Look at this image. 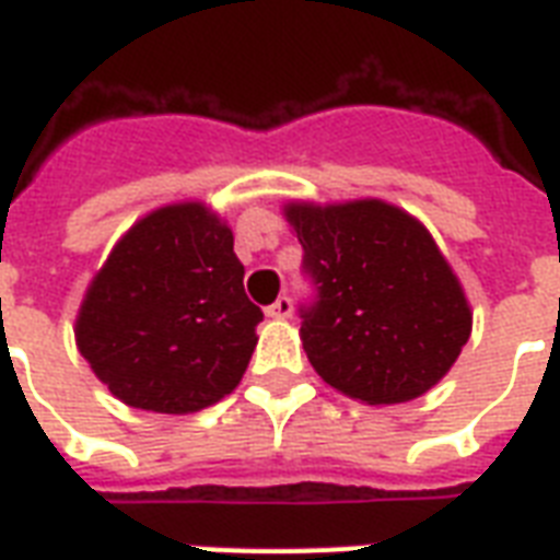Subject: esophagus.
<instances>
[{"instance_id":"esophagus-1","label":"esophagus","mask_w":560,"mask_h":560,"mask_svg":"<svg viewBox=\"0 0 560 560\" xmlns=\"http://www.w3.org/2000/svg\"><path fill=\"white\" fill-rule=\"evenodd\" d=\"M290 314H293V302H290V296H279L270 307H267V316H272V319H288Z\"/></svg>"}]
</instances>
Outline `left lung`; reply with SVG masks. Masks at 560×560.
<instances>
[{
    "label": "left lung",
    "mask_w": 560,
    "mask_h": 560,
    "mask_svg": "<svg viewBox=\"0 0 560 560\" xmlns=\"http://www.w3.org/2000/svg\"><path fill=\"white\" fill-rule=\"evenodd\" d=\"M314 296L299 305L307 360L366 404L424 395L470 337V307L416 218L381 200L288 206Z\"/></svg>",
    "instance_id": "obj_1"
}]
</instances>
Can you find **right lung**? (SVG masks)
<instances>
[{"instance_id": "right-lung-1", "label": "right lung", "mask_w": 560, "mask_h": 560, "mask_svg": "<svg viewBox=\"0 0 560 560\" xmlns=\"http://www.w3.org/2000/svg\"><path fill=\"white\" fill-rule=\"evenodd\" d=\"M226 223L200 202L142 218L109 253L78 314V349L118 400L197 412L235 389L253 358L261 307Z\"/></svg>"}]
</instances>
